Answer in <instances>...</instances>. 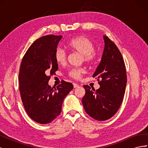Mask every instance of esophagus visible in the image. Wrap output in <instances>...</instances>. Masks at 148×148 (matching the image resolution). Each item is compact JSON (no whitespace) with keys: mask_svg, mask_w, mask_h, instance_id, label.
Segmentation results:
<instances>
[{"mask_svg":"<svg viewBox=\"0 0 148 148\" xmlns=\"http://www.w3.org/2000/svg\"><path fill=\"white\" fill-rule=\"evenodd\" d=\"M73 87L74 88H78V86H79V85L78 84H77V83H73Z\"/></svg>","mask_w":148,"mask_h":148,"instance_id":"1","label":"esophagus"}]
</instances>
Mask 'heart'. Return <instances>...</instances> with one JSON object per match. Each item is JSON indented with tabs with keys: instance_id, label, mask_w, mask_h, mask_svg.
Here are the masks:
<instances>
[{
	"instance_id": "b5f03b06",
	"label": "heart",
	"mask_w": 148,
	"mask_h": 148,
	"mask_svg": "<svg viewBox=\"0 0 148 148\" xmlns=\"http://www.w3.org/2000/svg\"><path fill=\"white\" fill-rule=\"evenodd\" d=\"M69 47L82 55L83 60L88 64H92L96 59L94 52L95 46L92 42L85 37H78L71 39L68 44ZM55 59L59 64H64L66 60V52L64 49L57 48L55 53ZM85 72L83 68H74L69 71V75L75 79L81 78Z\"/></svg>"
}]
</instances>
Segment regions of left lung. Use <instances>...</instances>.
Listing matches in <instances>:
<instances>
[{"mask_svg": "<svg viewBox=\"0 0 148 148\" xmlns=\"http://www.w3.org/2000/svg\"><path fill=\"white\" fill-rule=\"evenodd\" d=\"M104 49L100 64L92 77H97L100 88L95 90L84 85L82 103L86 112L99 121L110 119L122 104L127 84L126 68L118 47L104 35Z\"/></svg>", "mask_w": 148, "mask_h": 148, "instance_id": "8db88e82", "label": "left lung"}]
</instances>
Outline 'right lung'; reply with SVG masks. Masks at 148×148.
<instances>
[{
	"mask_svg": "<svg viewBox=\"0 0 148 148\" xmlns=\"http://www.w3.org/2000/svg\"><path fill=\"white\" fill-rule=\"evenodd\" d=\"M62 38L47 35L36 40L20 65L19 89L23 106L29 117L41 124L59 115L65 97L73 88L72 83L65 81L54 88L48 83L50 75L58 70L55 53Z\"/></svg>",
	"mask_w": 148,
	"mask_h": 148,
	"instance_id": "add662e5",
	"label": "right lung"
}]
</instances>
